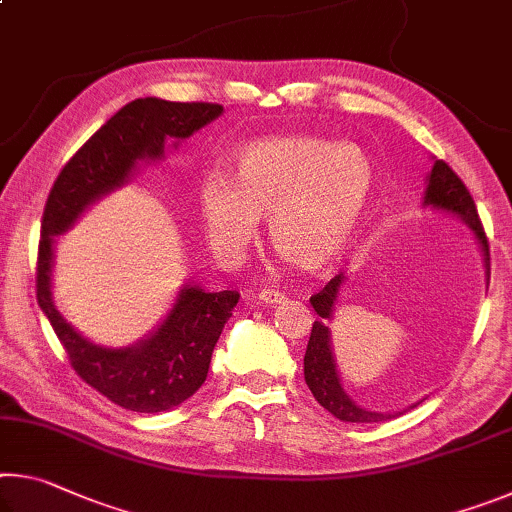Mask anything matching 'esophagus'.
<instances>
[{
    "mask_svg": "<svg viewBox=\"0 0 512 512\" xmlns=\"http://www.w3.org/2000/svg\"><path fill=\"white\" fill-rule=\"evenodd\" d=\"M257 296H259V302H262V305H277V302L284 300V293L277 291V289H262L257 293Z\"/></svg>",
    "mask_w": 512,
    "mask_h": 512,
    "instance_id": "1",
    "label": "esophagus"
}]
</instances>
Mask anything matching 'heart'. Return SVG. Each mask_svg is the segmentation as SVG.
Masks as SVG:
<instances>
[{"label": "heart", "instance_id": "obj_1", "mask_svg": "<svg viewBox=\"0 0 512 512\" xmlns=\"http://www.w3.org/2000/svg\"><path fill=\"white\" fill-rule=\"evenodd\" d=\"M375 189V164L352 142L277 135L241 146L232 183L210 173L198 185V216L214 255L239 264L271 216V239L305 271H327L357 239Z\"/></svg>", "mask_w": 512, "mask_h": 512}]
</instances>
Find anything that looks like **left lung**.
I'll return each mask as SVG.
<instances>
[{"instance_id": "left-lung-1", "label": "left lung", "mask_w": 512, "mask_h": 512, "mask_svg": "<svg viewBox=\"0 0 512 512\" xmlns=\"http://www.w3.org/2000/svg\"><path fill=\"white\" fill-rule=\"evenodd\" d=\"M427 180L429 183H427V192H424V205L461 216V219L470 225L483 248L485 268H488L485 275H488L490 273L488 237H485V230L481 225L479 212H476L472 194L467 192V187L463 185V180L456 176L454 169L443 160L433 162ZM341 284H343V273L332 277V280L325 284L323 291L309 298L311 307L316 309V314L320 318H316L314 327H311V336L307 343L305 381H307L311 395L316 397V402L323 406V409L332 413L334 418H339L343 422L391 420V418H395V415H391V413H375V411L361 409V406H357L350 400V395L345 393L341 386L339 372H336V363H334V354H332V343H329V327L325 325L327 320L332 318L334 302H336V298H339Z\"/></svg>"}]
</instances>
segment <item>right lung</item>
<instances>
[{
	"label": "right lung",
	"instance_id": "obj_1",
	"mask_svg": "<svg viewBox=\"0 0 512 512\" xmlns=\"http://www.w3.org/2000/svg\"><path fill=\"white\" fill-rule=\"evenodd\" d=\"M223 112L219 103L135 99L115 112L60 169L42 214L36 296L85 384L121 409L160 413L183 404L207 379L212 350L237 307V291L207 293L196 284L180 289L169 316L133 348H101L60 316L51 298L54 237L103 194L121 187L137 160H160L164 142L194 135Z\"/></svg>",
	"mask_w": 512,
	"mask_h": 512
}]
</instances>
